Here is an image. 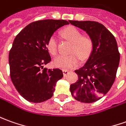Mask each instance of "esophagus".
Instances as JSON below:
<instances>
[{"mask_svg":"<svg viewBox=\"0 0 126 126\" xmlns=\"http://www.w3.org/2000/svg\"><path fill=\"white\" fill-rule=\"evenodd\" d=\"M70 72V71H68V70H63V75H64V77L67 76V75L69 74Z\"/></svg>","mask_w":126,"mask_h":126,"instance_id":"1","label":"esophagus"}]
</instances>
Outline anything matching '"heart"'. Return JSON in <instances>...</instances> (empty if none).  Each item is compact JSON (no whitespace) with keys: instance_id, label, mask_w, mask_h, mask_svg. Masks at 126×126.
Returning a JSON list of instances; mask_svg holds the SVG:
<instances>
[{"instance_id":"heart-1","label":"heart","mask_w":126,"mask_h":126,"mask_svg":"<svg viewBox=\"0 0 126 126\" xmlns=\"http://www.w3.org/2000/svg\"><path fill=\"white\" fill-rule=\"evenodd\" d=\"M62 34L65 38L72 43L71 52L74 53L69 55L56 56L53 61V63L56 67L63 70H69L79 64V57L81 59H84L90 55L92 49V42L90 37H81V32L75 27H67L63 31ZM47 47L49 52L53 55L57 53V42L54 36H52L49 38Z\"/></svg>"}]
</instances>
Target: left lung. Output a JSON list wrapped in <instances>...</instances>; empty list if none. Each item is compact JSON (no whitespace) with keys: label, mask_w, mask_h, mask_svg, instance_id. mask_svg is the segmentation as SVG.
<instances>
[{"label":"left lung","mask_w":126,"mask_h":126,"mask_svg":"<svg viewBox=\"0 0 126 126\" xmlns=\"http://www.w3.org/2000/svg\"><path fill=\"white\" fill-rule=\"evenodd\" d=\"M69 22L85 32L92 42L86 63L75 70L78 81L70 85V92L81 102H95L106 95L115 80L120 60L117 41L110 31L98 22Z\"/></svg>","instance_id":"8db88e82"}]
</instances>
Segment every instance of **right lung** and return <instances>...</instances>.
Masks as SVG:
<instances>
[{
    "label": "right lung",
    "instance_id": "right-lung-1",
    "mask_svg": "<svg viewBox=\"0 0 126 126\" xmlns=\"http://www.w3.org/2000/svg\"><path fill=\"white\" fill-rule=\"evenodd\" d=\"M69 23L64 20H38L20 31L9 53L10 77L20 95L32 103H41L53 96L56 82L63 77L60 69H47L51 57L49 38Z\"/></svg>",
    "mask_w": 126,
    "mask_h": 126
}]
</instances>
